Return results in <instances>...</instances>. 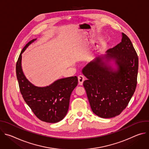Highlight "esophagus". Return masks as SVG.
Instances as JSON below:
<instances>
[{
  "label": "esophagus",
  "mask_w": 149,
  "mask_h": 149,
  "mask_svg": "<svg viewBox=\"0 0 149 149\" xmlns=\"http://www.w3.org/2000/svg\"><path fill=\"white\" fill-rule=\"evenodd\" d=\"M78 82H79V84L80 85V86H82V84H83V82L85 80V77L84 76L82 75H80L78 77Z\"/></svg>",
  "instance_id": "obj_1"
}]
</instances>
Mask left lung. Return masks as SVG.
Masks as SVG:
<instances>
[{
    "label": "left lung",
    "instance_id": "left-lung-1",
    "mask_svg": "<svg viewBox=\"0 0 149 149\" xmlns=\"http://www.w3.org/2000/svg\"><path fill=\"white\" fill-rule=\"evenodd\" d=\"M122 35L120 43L109 49L105 55L107 59L115 61L118 67L116 71L104 65L99 57L82 71L88 78L83 86L91 110L101 118H112L121 114L137 86L138 56L129 38L124 33Z\"/></svg>",
    "mask_w": 149,
    "mask_h": 149
}]
</instances>
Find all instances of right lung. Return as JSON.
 Wrapping results in <instances>:
<instances>
[{"mask_svg": "<svg viewBox=\"0 0 149 149\" xmlns=\"http://www.w3.org/2000/svg\"><path fill=\"white\" fill-rule=\"evenodd\" d=\"M35 40L29 41L25 46L16 62L19 89L25 101L39 120L55 123L62 120L68 112L70 96L77 86L78 78L75 76L60 79L45 87H38L32 84L23 73L21 60L22 54Z\"/></svg>", "mask_w": 149, "mask_h": 149, "instance_id": "obj_1", "label": "right lung"}]
</instances>
